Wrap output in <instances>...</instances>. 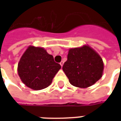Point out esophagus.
I'll return each mask as SVG.
<instances>
[{"label":"esophagus","mask_w":121,"mask_h":121,"mask_svg":"<svg viewBox=\"0 0 121 121\" xmlns=\"http://www.w3.org/2000/svg\"><path fill=\"white\" fill-rule=\"evenodd\" d=\"M63 63H64V62H63V61H61L60 63V65L61 66V67H62V66H63Z\"/></svg>","instance_id":"obj_1"}]
</instances>
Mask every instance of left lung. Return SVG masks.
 <instances>
[{
  "label": "left lung",
  "mask_w": 121,
  "mask_h": 121,
  "mask_svg": "<svg viewBox=\"0 0 121 121\" xmlns=\"http://www.w3.org/2000/svg\"><path fill=\"white\" fill-rule=\"evenodd\" d=\"M63 71L73 86L81 88L91 86L102 76L104 63L101 57L89 46L71 48Z\"/></svg>",
  "instance_id": "left-lung-1"
}]
</instances>
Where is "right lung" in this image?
I'll list each match as a JSON object with an SVG mask.
<instances>
[{
	"label": "right lung",
	"mask_w": 121,
	"mask_h": 121,
	"mask_svg": "<svg viewBox=\"0 0 121 121\" xmlns=\"http://www.w3.org/2000/svg\"><path fill=\"white\" fill-rule=\"evenodd\" d=\"M61 65L43 48L30 46L18 63V74L21 81L34 90L49 86Z\"/></svg>",
	"instance_id": "add662e5"
}]
</instances>
